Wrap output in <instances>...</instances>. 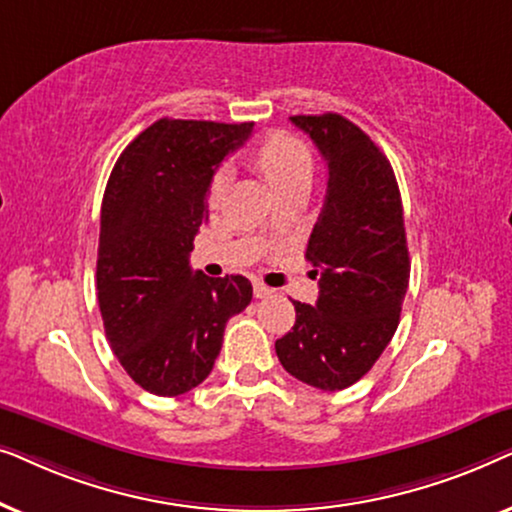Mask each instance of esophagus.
Segmentation results:
<instances>
[{"instance_id": "1", "label": "esophagus", "mask_w": 512, "mask_h": 512, "mask_svg": "<svg viewBox=\"0 0 512 512\" xmlns=\"http://www.w3.org/2000/svg\"><path fill=\"white\" fill-rule=\"evenodd\" d=\"M270 293H275V289H270V286H265L263 282H254V296L256 298H265V296H270Z\"/></svg>"}]
</instances>
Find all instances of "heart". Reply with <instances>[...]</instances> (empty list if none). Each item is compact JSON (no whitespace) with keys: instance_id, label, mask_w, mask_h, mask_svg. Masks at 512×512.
<instances>
[{"instance_id":"1","label":"heart","mask_w":512,"mask_h":512,"mask_svg":"<svg viewBox=\"0 0 512 512\" xmlns=\"http://www.w3.org/2000/svg\"><path fill=\"white\" fill-rule=\"evenodd\" d=\"M251 163L258 172L268 179L272 191L277 195L291 191V188L310 186L312 179V153L298 137L289 132H270L258 142L249 153ZM228 186V170L214 172L209 181V202H219Z\"/></svg>"}]
</instances>
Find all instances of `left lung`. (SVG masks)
Returning <instances> with one entry per match:
<instances>
[{
	"label": "left lung",
	"mask_w": 512,
	"mask_h": 512,
	"mask_svg": "<svg viewBox=\"0 0 512 512\" xmlns=\"http://www.w3.org/2000/svg\"><path fill=\"white\" fill-rule=\"evenodd\" d=\"M326 160V198L305 258L317 305L293 300L296 324L275 342L279 363L324 391L352 387L394 338L408 291L403 205L389 160L340 114L291 116Z\"/></svg>",
	"instance_id": "left-lung-1"
}]
</instances>
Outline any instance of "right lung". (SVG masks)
Wrapping results in <instances>:
<instances>
[{"instance_id": "obj_1", "label": "right lung", "mask_w": 512, "mask_h": 512, "mask_svg": "<svg viewBox=\"0 0 512 512\" xmlns=\"http://www.w3.org/2000/svg\"><path fill=\"white\" fill-rule=\"evenodd\" d=\"M251 123L160 118L116 160L100 214L97 300L114 354L139 387L179 396L212 373L228 319L251 303L242 275L191 270L221 160Z\"/></svg>"}]
</instances>
